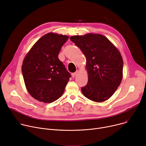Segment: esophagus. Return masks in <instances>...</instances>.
<instances>
[{
	"label": "esophagus",
	"instance_id": "34e87169",
	"mask_svg": "<svg viewBox=\"0 0 146 146\" xmlns=\"http://www.w3.org/2000/svg\"><path fill=\"white\" fill-rule=\"evenodd\" d=\"M77 73H78V71H76V72L72 73V77H75V76L77 75Z\"/></svg>",
	"mask_w": 146,
	"mask_h": 146
}]
</instances>
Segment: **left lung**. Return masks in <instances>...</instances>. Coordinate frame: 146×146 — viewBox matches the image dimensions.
<instances>
[{"instance_id":"left-lung-1","label":"left lung","mask_w":146,"mask_h":146,"mask_svg":"<svg viewBox=\"0 0 146 146\" xmlns=\"http://www.w3.org/2000/svg\"><path fill=\"white\" fill-rule=\"evenodd\" d=\"M70 40L86 58L89 77L87 84L81 88L83 95L96 102L109 99L123 78V61L120 53L102 35L73 36Z\"/></svg>"}]
</instances>
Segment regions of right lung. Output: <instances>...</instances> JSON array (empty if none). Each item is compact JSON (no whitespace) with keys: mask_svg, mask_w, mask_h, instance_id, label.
I'll return each mask as SVG.
<instances>
[{"mask_svg":"<svg viewBox=\"0 0 146 146\" xmlns=\"http://www.w3.org/2000/svg\"><path fill=\"white\" fill-rule=\"evenodd\" d=\"M69 36L47 33L38 39L26 56L22 72L26 89L33 98L52 103L62 96L71 77L58 54Z\"/></svg>","mask_w":146,"mask_h":146,"instance_id":"add662e5","label":"right lung"}]
</instances>
